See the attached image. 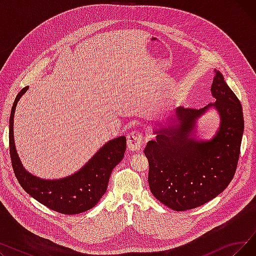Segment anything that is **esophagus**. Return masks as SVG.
<instances>
[{"instance_id":"esophagus-1","label":"esophagus","mask_w":256,"mask_h":256,"mask_svg":"<svg viewBox=\"0 0 256 256\" xmlns=\"http://www.w3.org/2000/svg\"><path fill=\"white\" fill-rule=\"evenodd\" d=\"M143 135L139 130H135L128 136V148L130 152H139L142 148Z\"/></svg>"}]
</instances>
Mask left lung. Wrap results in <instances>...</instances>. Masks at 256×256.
Segmentation results:
<instances>
[{"mask_svg": "<svg viewBox=\"0 0 256 256\" xmlns=\"http://www.w3.org/2000/svg\"><path fill=\"white\" fill-rule=\"evenodd\" d=\"M212 94L216 102L201 109L180 106L178 126L156 130L145 146L148 184L154 196L171 210L182 212L202 206L218 196L234 176L244 132L242 104L220 72H214ZM210 106L222 117L218 135L210 142L191 138L196 119Z\"/></svg>", "mask_w": 256, "mask_h": 256, "instance_id": "obj_1", "label": "left lung"}]
</instances>
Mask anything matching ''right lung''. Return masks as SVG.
<instances>
[{
    "label": "right lung",
    "mask_w": 256,
    "mask_h": 256,
    "mask_svg": "<svg viewBox=\"0 0 256 256\" xmlns=\"http://www.w3.org/2000/svg\"><path fill=\"white\" fill-rule=\"evenodd\" d=\"M24 87L13 102L9 119V152L16 176L22 189L48 208L64 214L86 212L96 206L106 193L110 176L124 156L126 138L111 140L96 154L89 162L74 176L58 180H40L26 172L20 163L13 138V118Z\"/></svg>",
    "instance_id": "add662e5"
}]
</instances>
